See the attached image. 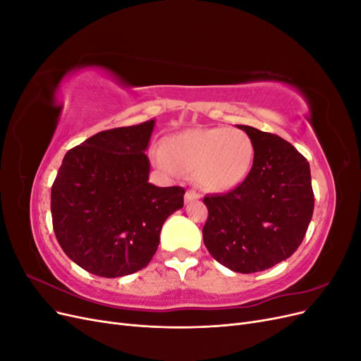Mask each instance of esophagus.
Returning a JSON list of instances; mask_svg holds the SVG:
<instances>
[{"label": "esophagus", "mask_w": 361, "mask_h": 361, "mask_svg": "<svg viewBox=\"0 0 361 361\" xmlns=\"http://www.w3.org/2000/svg\"><path fill=\"white\" fill-rule=\"evenodd\" d=\"M199 199H200V194L195 192L194 190H188L187 194H185V202H187V203H191V202L199 200Z\"/></svg>", "instance_id": "esophagus-1"}]
</instances>
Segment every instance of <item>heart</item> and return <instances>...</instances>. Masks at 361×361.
<instances>
[{
  "mask_svg": "<svg viewBox=\"0 0 361 361\" xmlns=\"http://www.w3.org/2000/svg\"><path fill=\"white\" fill-rule=\"evenodd\" d=\"M154 155L169 174L176 176L180 169L194 170L202 188L223 192L236 188L247 178L255 147L241 129L192 128L174 134Z\"/></svg>",
  "mask_w": 361,
  "mask_h": 361,
  "instance_id": "b5f03b06",
  "label": "heart"
}]
</instances>
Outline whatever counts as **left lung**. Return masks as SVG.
<instances>
[{
	"label": "left lung",
	"mask_w": 361,
	"mask_h": 361,
	"mask_svg": "<svg viewBox=\"0 0 361 361\" xmlns=\"http://www.w3.org/2000/svg\"><path fill=\"white\" fill-rule=\"evenodd\" d=\"M238 128L253 141V166L235 190L203 199V243L226 268L251 274L297 251L312 220L314 195L309 162L290 143L247 125Z\"/></svg>",
	"instance_id": "left-lung-1"
}]
</instances>
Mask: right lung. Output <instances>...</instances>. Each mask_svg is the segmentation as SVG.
<instances>
[{
    "mask_svg": "<svg viewBox=\"0 0 361 361\" xmlns=\"http://www.w3.org/2000/svg\"><path fill=\"white\" fill-rule=\"evenodd\" d=\"M155 120L102 130L71 149L51 188L52 226L71 260L116 279L154 257L164 221L183 206L182 187L149 182L145 150Z\"/></svg>",
    "mask_w": 361,
    "mask_h": 361,
    "instance_id": "1",
    "label": "right lung"
}]
</instances>
